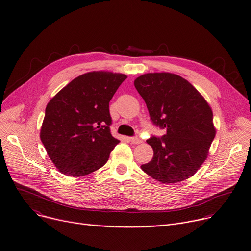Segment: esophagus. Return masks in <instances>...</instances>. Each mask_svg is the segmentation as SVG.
Instances as JSON below:
<instances>
[{
	"label": "esophagus",
	"instance_id": "34e87169",
	"mask_svg": "<svg viewBox=\"0 0 251 251\" xmlns=\"http://www.w3.org/2000/svg\"><path fill=\"white\" fill-rule=\"evenodd\" d=\"M130 140H131V142L133 143V144H140V143H142L143 141L140 139V138H138L137 136H133V137H131L130 138Z\"/></svg>",
	"mask_w": 251,
	"mask_h": 251
}]
</instances>
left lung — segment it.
Segmentation results:
<instances>
[{
  "label": "left lung",
  "mask_w": 251,
  "mask_h": 251,
  "mask_svg": "<svg viewBox=\"0 0 251 251\" xmlns=\"http://www.w3.org/2000/svg\"><path fill=\"white\" fill-rule=\"evenodd\" d=\"M134 86L147 105L152 124L167 131L161 137L148 139L153 157L141 169L165 184L192 176L206 160L216 133L209 105L177 75H142L134 80Z\"/></svg>",
  "instance_id": "8db88e82"
}]
</instances>
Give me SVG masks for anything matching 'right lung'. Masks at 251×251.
<instances>
[{
    "instance_id": "right-lung-1",
    "label": "right lung",
    "mask_w": 251,
    "mask_h": 251,
    "mask_svg": "<svg viewBox=\"0 0 251 251\" xmlns=\"http://www.w3.org/2000/svg\"><path fill=\"white\" fill-rule=\"evenodd\" d=\"M127 75L94 71L73 79L48 102L41 140L59 172L84 176L101 168L119 143L109 102Z\"/></svg>"
}]
</instances>
